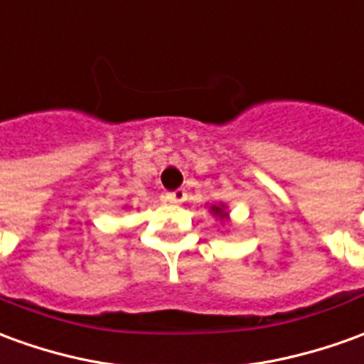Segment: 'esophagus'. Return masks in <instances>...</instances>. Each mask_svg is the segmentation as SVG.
Here are the masks:
<instances>
[{"instance_id":"34e87169","label":"esophagus","mask_w":364,"mask_h":364,"mask_svg":"<svg viewBox=\"0 0 364 364\" xmlns=\"http://www.w3.org/2000/svg\"><path fill=\"white\" fill-rule=\"evenodd\" d=\"M187 199V193H185V189H175V191H169L167 193V200H171V203H183V200Z\"/></svg>"}]
</instances>
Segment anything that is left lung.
<instances>
[{"label": "left lung", "instance_id": "left-lung-1", "mask_svg": "<svg viewBox=\"0 0 364 364\" xmlns=\"http://www.w3.org/2000/svg\"><path fill=\"white\" fill-rule=\"evenodd\" d=\"M208 213L217 218V220H220V225H230V215H228V207H226L225 203L210 205V207H208Z\"/></svg>", "mask_w": 364, "mask_h": 364}]
</instances>
